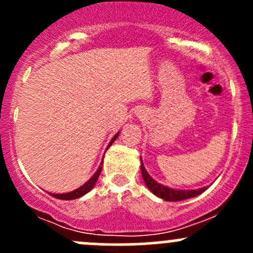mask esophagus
I'll return each instance as SVG.
<instances>
[{"mask_svg": "<svg viewBox=\"0 0 253 253\" xmlns=\"http://www.w3.org/2000/svg\"><path fill=\"white\" fill-rule=\"evenodd\" d=\"M137 114H139V115H141V112H137Z\"/></svg>", "mask_w": 253, "mask_h": 253, "instance_id": "esophagus-1", "label": "esophagus"}]
</instances>
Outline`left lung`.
<instances>
[{
    "label": "left lung",
    "mask_w": 253,
    "mask_h": 253,
    "mask_svg": "<svg viewBox=\"0 0 253 253\" xmlns=\"http://www.w3.org/2000/svg\"><path fill=\"white\" fill-rule=\"evenodd\" d=\"M141 171L142 177L144 180L145 186L154 193L157 197L162 198V200L168 201V202H177V201L188 200V198H193L196 196L201 195L207 190V187H201L197 190H176V188H171L169 186H165L163 183H159L152 177L148 171L145 170L144 165H143L142 158H141Z\"/></svg>",
    "instance_id": "obj_1"
}]
</instances>
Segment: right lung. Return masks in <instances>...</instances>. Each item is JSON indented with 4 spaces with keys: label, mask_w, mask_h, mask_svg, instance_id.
<instances>
[{
    "label": "right lung",
    "mask_w": 253,
    "mask_h": 253,
    "mask_svg": "<svg viewBox=\"0 0 253 253\" xmlns=\"http://www.w3.org/2000/svg\"><path fill=\"white\" fill-rule=\"evenodd\" d=\"M119 134H120V132H117V133L115 134L114 137H112V139L110 141V143H109L108 148L110 147L112 143L115 142V139H116L117 137H119ZM108 148H106V150H108ZM101 168H103V162L100 163V167L98 168V170H96V171H95V174L91 176V177L89 178V180L86 181L85 183H83V185H82L81 187L76 188L75 191H71V192H67V193H50V195L52 196V197L58 198V200H65V201L76 200V198H79V197H82V196L86 195V193H88L89 191H90L91 188L94 187V186H95L96 181H98L99 175H100V172H101Z\"/></svg>",
    "instance_id": "obj_1"
}]
</instances>
